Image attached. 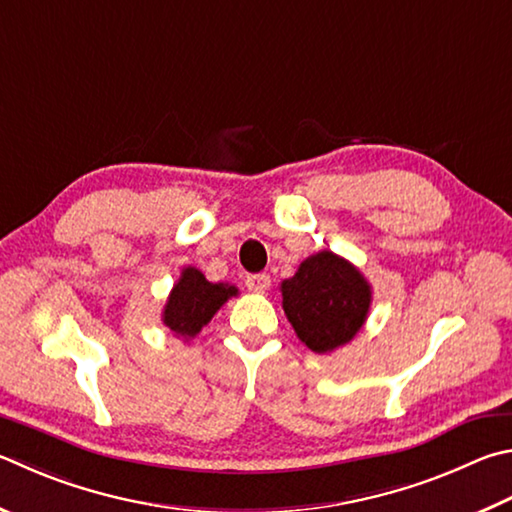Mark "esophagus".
I'll return each mask as SVG.
<instances>
[{
	"label": "esophagus",
	"instance_id": "esophagus-1",
	"mask_svg": "<svg viewBox=\"0 0 512 512\" xmlns=\"http://www.w3.org/2000/svg\"><path fill=\"white\" fill-rule=\"evenodd\" d=\"M246 286H248V291H253V293H266L268 288H271V277H268L266 273L248 275Z\"/></svg>",
	"mask_w": 512,
	"mask_h": 512
}]
</instances>
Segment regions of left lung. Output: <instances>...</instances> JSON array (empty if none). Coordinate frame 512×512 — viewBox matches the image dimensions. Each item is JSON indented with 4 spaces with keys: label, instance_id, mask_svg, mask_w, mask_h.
I'll return each mask as SVG.
<instances>
[{
    "label": "left lung",
    "instance_id": "8db88e82",
    "mask_svg": "<svg viewBox=\"0 0 512 512\" xmlns=\"http://www.w3.org/2000/svg\"><path fill=\"white\" fill-rule=\"evenodd\" d=\"M371 306V286L356 266L331 250L306 257L282 282V309L306 347L329 353L353 340Z\"/></svg>",
    "mask_w": 512,
    "mask_h": 512
}]
</instances>
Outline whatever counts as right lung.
Returning <instances> with one entry per match:
<instances>
[{
  "label": "right lung",
  "instance_id": "1",
  "mask_svg": "<svg viewBox=\"0 0 512 512\" xmlns=\"http://www.w3.org/2000/svg\"><path fill=\"white\" fill-rule=\"evenodd\" d=\"M237 293V286L232 284L208 282L199 268H183L179 282L174 284L170 297H167L163 324L176 336L190 340Z\"/></svg>",
  "mask_w": 512,
  "mask_h": 512
}]
</instances>
